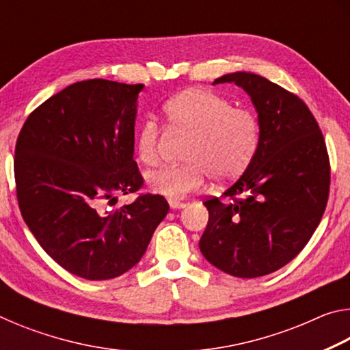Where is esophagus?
<instances>
[{"mask_svg": "<svg viewBox=\"0 0 350 350\" xmlns=\"http://www.w3.org/2000/svg\"><path fill=\"white\" fill-rule=\"evenodd\" d=\"M170 206L173 210H180V208H185L187 204L185 202H179V200H170Z\"/></svg>", "mask_w": 350, "mask_h": 350, "instance_id": "obj_1", "label": "esophagus"}]
</instances>
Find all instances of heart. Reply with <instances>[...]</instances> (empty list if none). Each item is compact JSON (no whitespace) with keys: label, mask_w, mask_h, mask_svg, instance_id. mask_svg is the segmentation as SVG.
<instances>
[{"label":"heart","mask_w":350,"mask_h":350,"mask_svg":"<svg viewBox=\"0 0 350 350\" xmlns=\"http://www.w3.org/2000/svg\"><path fill=\"white\" fill-rule=\"evenodd\" d=\"M168 125L189 135L185 161L179 167H161L146 174L154 193L171 200L187 198L211 176L217 182L233 180L250 167L260 144V125L254 112L208 90H187L163 106ZM159 129L142 125L135 154L144 165L157 161Z\"/></svg>","instance_id":"1"}]
</instances>
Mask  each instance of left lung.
<instances>
[{
  "label": "left lung",
  "instance_id": "8db88e82",
  "mask_svg": "<svg viewBox=\"0 0 350 350\" xmlns=\"http://www.w3.org/2000/svg\"><path fill=\"white\" fill-rule=\"evenodd\" d=\"M219 83H234L250 96L260 144L222 199L204 202L208 224L199 248L225 273L258 278L284 267L312 238L327 205L329 156L315 117L298 96L252 72L222 75L213 85Z\"/></svg>",
  "mask_w": 350,
  "mask_h": 350
}]
</instances>
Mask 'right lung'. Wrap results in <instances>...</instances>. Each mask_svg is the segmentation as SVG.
Segmentation results:
<instances>
[{"label":"right lung","mask_w":350,"mask_h":350,"mask_svg":"<svg viewBox=\"0 0 350 350\" xmlns=\"http://www.w3.org/2000/svg\"><path fill=\"white\" fill-rule=\"evenodd\" d=\"M142 90L103 79L74 83L27 117L16 140L23 219L57 264L90 281L133 269L170 210L159 194L109 211L103 205L144 185L133 157Z\"/></svg>","instance_id":"obj_1"}]
</instances>
